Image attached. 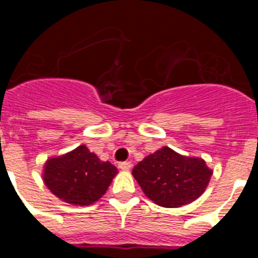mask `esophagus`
<instances>
[{
	"label": "esophagus",
	"instance_id": "34e87169",
	"mask_svg": "<svg viewBox=\"0 0 258 258\" xmlns=\"http://www.w3.org/2000/svg\"><path fill=\"white\" fill-rule=\"evenodd\" d=\"M118 168L121 170H129L132 168V163L131 161H124V163L118 164Z\"/></svg>",
	"mask_w": 258,
	"mask_h": 258
}]
</instances>
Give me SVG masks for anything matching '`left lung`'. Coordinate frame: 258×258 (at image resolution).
<instances>
[{"label": "left lung", "instance_id": "8db88e82", "mask_svg": "<svg viewBox=\"0 0 258 258\" xmlns=\"http://www.w3.org/2000/svg\"><path fill=\"white\" fill-rule=\"evenodd\" d=\"M132 174L155 204L177 208L202 197L213 170L202 157L184 156L164 146L137 164Z\"/></svg>", "mask_w": 258, "mask_h": 258}]
</instances>
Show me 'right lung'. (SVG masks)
Masks as SVG:
<instances>
[{
    "label": "right lung",
    "mask_w": 258,
    "mask_h": 258,
    "mask_svg": "<svg viewBox=\"0 0 258 258\" xmlns=\"http://www.w3.org/2000/svg\"><path fill=\"white\" fill-rule=\"evenodd\" d=\"M117 168L102 161L85 145L64 155L49 157L44 164L42 179L61 202L71 206H92L106 194Z\"/></svg>",
    "instance_id": "add662e5"
}]
</instances>
